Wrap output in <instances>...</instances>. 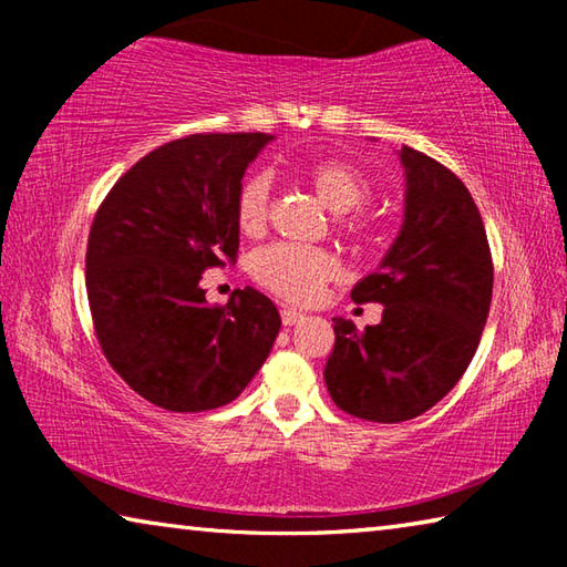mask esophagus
<instances>
[{
    "instance_id": "obj_1",
    "label": "esophagus",
    "mask_w": 567,
    "mask_h": 567,
    "mask_svg": "<svg viewBox=\"0 0 567 567\" xmlns=\"http://www.w3.org/2000/svg\"><path fill=\"white\" fill-rule=\"evenodd\" d=\"M280 315H282L285 328H292V324H297L300 320H305V315H302L300 310H295V307H282Z\"/></svg>"
}]
</instances>
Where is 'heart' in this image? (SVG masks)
Returning a JSON list of instances; mask_svg holds the SVG:
<instances>
[{"label":"heart","mask_w":567,"mask_h":567,"mask_svg":"<svg viewBox=\"0 0 567 567\" xmlns=\"http://www.w3.org/2000/svg\"><path fill=\"white\" fill-rule=\"evenodd\" d=\"M302 177L320 197V203L334 215L352 213L370 195L368 177L342 159H315L302 167ZM270 177L255 172L239 182L235 197V223L239 233L247 237L262 235L270 223ZM252 272L257 282L285 300L310 302L312 297H318L322 285L338 272V262L330 252L318 247L270 245L255 255Z\"/></svg>","instance_id":"1"}]
</instances>
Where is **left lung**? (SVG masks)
I'll return each mask as SVG.
<instances>
[{"label":"left lung","mask_w":567,"mask_h":567,"mask_svg":"<svg viewBox=\"0 0 567 567\" xmlns=\"http://www.w3.org/2000/svg\"><path fill=\"white\" fill-rule=\"evenodd\" d=\"M405 209L378 270L352 287L354 302H380L364 332L334 318L324 382L340 410L402 422L437 405L463 378L493 297L487 235L467 187L433 157L398 150Z\"/></svg>","instance_id":"left-lung-1"}]
</instances>
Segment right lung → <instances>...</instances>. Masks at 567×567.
<instances>
[{
    "label": "right lung",
    "mask_w": 567,
    "mask_h": 567,
    "mask_svg": "<svg viewBox=\"0 0 567 567\" xmlns=\"http://www.w3.org/2000/svg\"><path fill=\"white\" fill-rule=\"evenodd\" d=\"M275 137L189 134L142 157L110 189L87 245V297L104 358L152 405L203 412L239 398L280 332L262 292L225 307L199 287L235 260V197L245 169Z\"/></svg>",
    "instance_id": "1"
}]
</instances>
